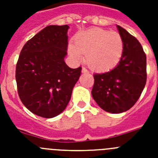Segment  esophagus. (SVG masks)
<instances>
[{
	"mask_svg": "<svg viewBox=\"0 0 158 158\" xmlns=\"http://www.w3.org/2000/svg\"><path fill=\"white\" fill-rule=\"evenodd\" d=\"M82 73H88L87 69H85V67H82Z\"/></svg>",
	"mask_w": 158,
	"mask_h": 158,
	"instance_id": "obj_1",
	"label": "esophagus"
}]
</instances>
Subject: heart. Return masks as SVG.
<instances>
[{"instance_id": "obj_1", "label": "heart", "mask_w": 158, "mask_h": 158, "mask_svg": "<svg viewBox=\"0 0 158 158\" xmlns=\"http://www.w3.org/2000/svg\"><path fill=\"white\" fill-rule=\"evenodd\" d=\"M69 54L76 60L86 55V62L91 69L106 71L119 62L123 52V41L116 31L96 28L78 33L73 44L69 48Z\"/></svg>"}]
</instances>
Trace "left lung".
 Masks as SVG:
<instances>
[{
    "mask_svg": "<svg viewBox=\"0 0 158 158\" xmlns=\"http://www.w3.org/2000/svg\"><path fill=\"white\" fill-rule=\"evenodd\" d=\"M117 29L123 41L118 65L109 72L94 74L92 96L107 112L127 111L140 97L146 83V56L138 40L122 27Z\"/></svg>",
    "mask_w": 158,
    "mask_h": 158,
    "instance_id": "obj_1",
    "label": "left lung"
}]
</instances>
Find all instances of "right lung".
I'll list each match as a JSON object with an SVG mask.
<instances>
[{
  "label": "right lung",
  "instance_id": "add662e5",
  "mask_svg": "<svg viewBox=\"0 0 158 158\" xmlns=\"http://www.w3.org/2000/svg\"><path fill=\"white\" fill-rule=\"evenodd\" d=\"M68 25H50L25 43L16 69L18 94L35 115L53 118L65 109L81 67L65 62Z\"/></svg>",
  "mask_w": 158,
  "mask_h": 158
}]
</instances>
